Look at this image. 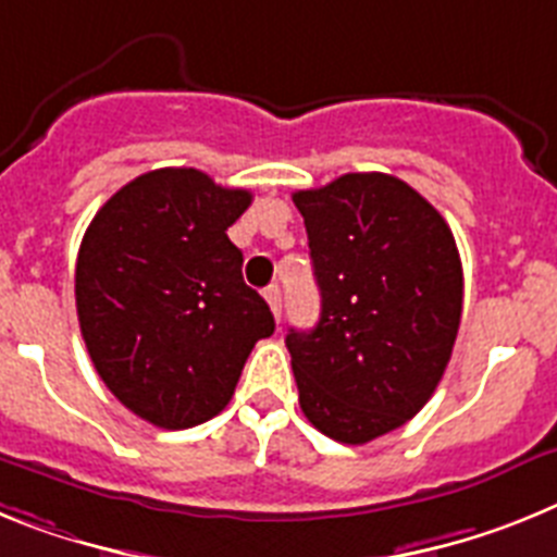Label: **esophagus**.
<instances>
[{
	"label": "esophagus",
	"instance_id": "obj_1",
	"mask_svg": "<svg viewBox=\"0 0 557 557\" xmlns=\"http://www.w3.org/2000/svg\"><path fill=\"white\" fill-rule=\"evenodd\" d=\"M263 297H265V302H269V308H272V313L277 317V322H280V311H283V297H280L277 285H269V288L263 292Z\"/></svg>",
	"mask_w": 557,
	"mask_h": 557
}]
</instances>
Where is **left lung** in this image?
<instances>
[{"label":"left lung","instance_id":"8db88e82","mask_svg":"<svg viewBox=\"0 0 557 557\" xmlns=\"http://www.w3.org/2000/svg\"><path fill=\"white\" fill-rule=\"evenodd\" d=\"M322 313L288 331L299 406L331 440L393 432L437 389L462 317V263L446 219L386 173L297 190Z\"/></svg>","mask_w":557,"mask_h":557}]
</instances>
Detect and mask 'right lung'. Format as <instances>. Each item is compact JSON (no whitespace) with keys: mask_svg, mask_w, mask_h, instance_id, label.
<instances>
[{"mask_svg":"<svg viewBox=\"0 0 557 557\" xmlns=\"http://www.w3.org/2000/svg\"><path fill=\"white\" fill-rule=\"evenodd\" d=\"M249 205V190L196 168H159L120 187L81 240L75 306L91 364L159 429L215 418L255 342L274 333L226 235Z\"/></svg>","mask_w":557,"mask_h":557,"instance_id":"add662e5","label":"right lung"}]
</instances>
